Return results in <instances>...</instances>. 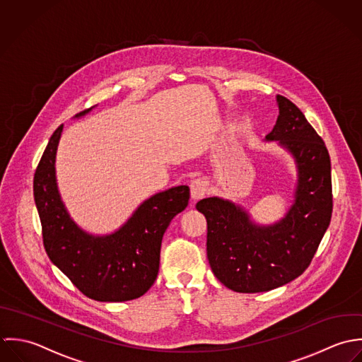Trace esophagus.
Segmentation results:
<instances>
[{"label": "esophagus", "mask_w": 362, "mask_h": 362, "mask_svg": "<svg viewBox=\"0 0 362 362\" xmlns=\"http://www.w3.org/2000/svg\"><path fill=\"white\" fill-rule=\"evenodd\" d=\"M210 190V185L204 177H197L192 182L190 185V192H192V199L199 200L204 197Z\"/></svg>", "instance_id": "34e87169"}]
</instances>
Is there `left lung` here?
<instances>
[{
  "instance_id": "left-lung-1",
  "label": "left lung",
  "mask_w": 362,
  "mask_h": 362,
  "mask_svg": "<svg viewBox=\"0 0 362 362\" xmlns=\"http://www.w3.org/2000/svg\"><path fill=\"white\" fill-rule=\"evenodd\" d=\"M267 140H279L298 165L295 203L283 221L256 226L235 204L210 197L196 207L207 219V257L218 280L243 293L264 292L299 277L310 264L333 211L330 156L322 137L286 96Z\"/></svg>"
}]
</instances>
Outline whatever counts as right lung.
I'll use <instances>...</instances> for the list:
<instances>
[{"label": "right lung", "mask_w": 362, "mask_h": 362, "mask_svg": "<svg viewBox=\"0 0 362 362\" xmlns=\"http://www.w3.org/2000/svg\"><path fill=\"white\" fill-rule=\"evenodd\" d=\"M62 132L63 124L50 137L33 177L46 253L85 296L100 302L136 299L156 280L162 236L187 207L190 189L177 186L152 196L113 235H88L69 217L57 190L54 160Z\"/></svg>", "instance_id": "add662e5"}]
</instances>
